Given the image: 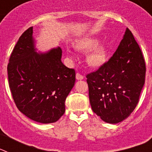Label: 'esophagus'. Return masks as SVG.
<instances>
[{
  "label": "esophagus",
  "mask_w": 152,
  "mask_h": 152,
  "mask_svg": "<svg viewBox=\"0 0 152 152\" xmlns=\"http://www.w3.org/2000/svg\"><path fill=\"white\" fill-rule=\"evenodd\" d=\"M76 79L77 80H83L84 79V76L80 75V74L77 73L76 74Z\"/></svg>",
  "instance_id": "obj_1"
}]
</instances>
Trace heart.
Listing matches in <instances>:
<instances>
[{"label":"heart","instance_id":"obj_1","mask_svg":"<svg viewBox=\"0 0 152 152\" xmlns=\"http://www.w3.org/2000/svg\"><path fill=\"white\" fill-rule=\"evenodd\" d=\"M96 36H88L76 41L75 47L81 52H89L86 56V62L88 66L93 68H100L107 63L110 49L107 43L100 42ZM67 54L71 59H74L75 56L70 49H67Z\"/></svg>","mask_w":152,"mask_h":152}]
</instances>
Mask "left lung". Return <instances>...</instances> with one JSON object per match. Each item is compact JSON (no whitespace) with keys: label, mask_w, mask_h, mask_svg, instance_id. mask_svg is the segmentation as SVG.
I'll use <instances>...</instances> for the list:
<instances>
[{"label":"left lung","mask_w":152,"mask_h":152,"mask_svg":"<svg viewBox=\"0 0 152 152\" xmlns=\"http://www.w3.org/2000/svg\"><path fill=\"white\" fill-rule=\"evenodd\" d=\"M145 71L142 51L127 28L110 59L87 75L93 111L111 124L126 119L139 103Z\"/></svg>","instance_id":"obj_1"}]
</instances>
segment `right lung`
Returning <instances> with one entry per match:
<instances>
[{"label":"right lung","mask_w":152,"mask_h":152,"mask_svg":"<svg viewBox=\"0 0 152 152\" xmlns=\"http://www.w3.org/2000/svg\"><path fill=\"white\" fill-rule=\"evenodd\" d=\"M33 27L13 49L7 65L9 87L19 110L40 123L58 121L75 83V72L61 62L60 47L37 52Z\"/></svg>","instance_id":"obj_1"}]
</instances>
